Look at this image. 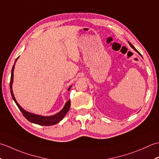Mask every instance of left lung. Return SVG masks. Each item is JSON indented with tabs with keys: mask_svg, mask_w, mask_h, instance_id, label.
I'll return each mask as SVG.
<instances>
[{
	"mask_svg": "<svg viewBox=\"0 0 159 159\" xmlns=\"http://www.w3.org/2000/svg\"><path fill=\"white\" fill-rule=\"evenodd\" d=\"M129 44H130V46H131V47H132V48H133V49H134V50H135V51H136V52H138V53H139V55H141V54H140V52H139V51H138V50H137V49H136V48H134V46H133V45H132V44H131V43H129Z\"/></svg>",
	"mask_w": 159,
	"mask_h": 159,
	"instance_id": "1",
	"label": "left lung"
}]
</instances>
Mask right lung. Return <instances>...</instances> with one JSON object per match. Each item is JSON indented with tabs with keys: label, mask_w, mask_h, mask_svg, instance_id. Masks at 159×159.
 Wrapping results in <instances>:
<instances>
[{
	"label": "right lung",
	"mask_w": 159,
	"mask_h": 159,
	"mask_svg": "<svg viewBox=\"0 0 159 159\" xmlns=\"http://www.w3.org/2000/svg\"><path fill=\"white\" fill-rule=\"evenodd\" d=\"M18 59V57L16 59L15 63ZM15 63H14V65H13V66L12 67V70H11V79H10V89H11V93L12 98L13 99V100L15 101L16 104H17V106H18V107L19 108L20 111L22 112L24 117H25L26 119L29 120V121H31V122L36 124L42 125V126H52V125H55L57 123H59V121L64 117V116H65L67 114V113L68 112L70 107V103H71L70 100H69L66 103L65 106H64V107H63V109L59 113H58L56 115H54V116H52L44 117V116H38V115L29 113V112H27V111H26L25 110H24L19 105L18 103L17 102L15 97H14V96H13V91H12V83H13V70H14V67H15ZM70 88H71V87H70L68 88V91H70Z\"/></svg>",
	"instance_id": "obj_1"
}]
</instances>
